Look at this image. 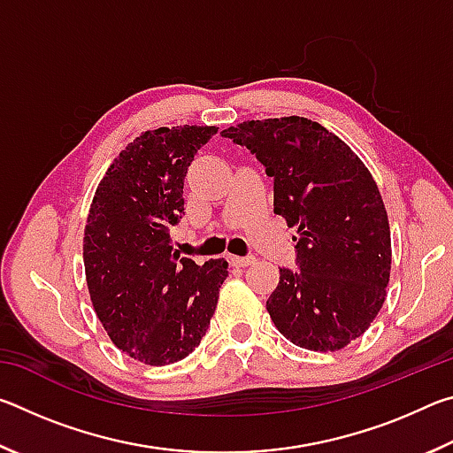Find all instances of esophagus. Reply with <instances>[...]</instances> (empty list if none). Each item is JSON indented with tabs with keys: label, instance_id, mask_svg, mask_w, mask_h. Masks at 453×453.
I'll list each match as a JSON object with an SVG mask.
<instances>
[{
	"label": "esophagus",
	"instance_id": "1",
	"mask_svg": "<svg viewBox=\"0 0 453 453\" xmlns=\"http://www.w3.org/2000/svg\"><path fill=\"white\" fill-rule=\"evenodd\" d=\"M256 257L254 256H229V264L235 267H245L250 264H254Z\"/></svg>",
	"mask_w": 453,
	"mask_h": 453
}]
</instances>
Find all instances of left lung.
Returning a JSON list of instances; mask_svg holds the SVG:
<instances>
[{"label":"left lung","mask_w":453,"mask_h":453,"mask_svg":"<svg viewBox=\"0 0 453 453\" xmlns=\"http://www.w3.org/2000/svg\"><path fill=\"white\" fill-rule=\"evenodd\" d=\"M221 135L273 178V208L297 227V270L280 267L267 300L296 346L335 351L362 335L386 302L392 267L388 213L362 159L308 118L243 121Z\"/></svg>","instance_id":"obj_1"}]
</instances>
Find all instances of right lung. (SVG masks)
Wrapping results in <instances>:
<instances>
[{"label": "right lung", "mask_w": 453, "mask_h": 453, "mask_svg": "<svg viewBox=\"0 0 453 453\" xmlns=\"http://www.w3.org/2000/svg\"><path fill=\"white\" fill-rule=\"evenodd\" d=\"M218 127L145 132L119 153L91 202L83 264L91 303L129 357L167 365L194 351L216 311L227 262L197 265L173 250L170 229L186 216L183 180Z\"/></svg>", "instance_id": "right-lung-1"}]
</instances>
